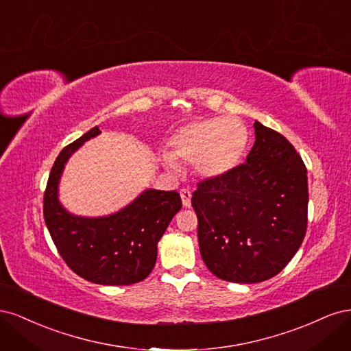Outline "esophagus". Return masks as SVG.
Instances as JSON below:
<instances>
[{
	"label": "esophagus",
	"mask_w": 351,
	"mask_h": 351,
	"mask_svg": "<svg viewBox=\"0 0 351 351\" xmlns=\"http://www.w3.org/2000/svg\"><path fill=\"white\" fill-rule=\"evenodd\" d=\"M180 196H182L183 206L190 208V205H192V193H190L187 189H183V190H180Z\"/></svg>",
	"instance_id": "1"
}]
</instances>
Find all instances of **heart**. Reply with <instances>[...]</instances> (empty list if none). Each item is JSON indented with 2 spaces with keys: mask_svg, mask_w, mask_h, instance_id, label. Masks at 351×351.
Listing matches in <instances>:
<instances>
[{
  "mask_svg": "<svg viewBox=\"0 0 351 351\" xmlns=\"http://www.w3.org/2000/svg\"><path fill=\"white\" fill-rule=\"evenodd\" d=\"M168 146V154L161 155L167 169L177 171V162H187L200 178L212 182L240 167L249 146V130L237 117L200 119L178 127Z\"/></svg>",
  "mask_w": 351,
  "mask_h": 351,
  "instance_id": "b5f03b06",
  "label": "heart"
}]
</instances>
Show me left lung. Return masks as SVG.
<instances>
[{"mask_svg":"<svg viewBox=\"0 0 351 351\" xmlns=\"http://www.w3.org/2000/svg\"><path fill=\"white\" fill-rule=\"evenodd\" d=\"M246 162L193 193L202 259L219 280L254 284L281 272L307 227V171L282 134L254 120Z\"/></svg>","mask_w":351,"mask_h":351,"instance_id":"1","label":"left lung"}]
</instances>
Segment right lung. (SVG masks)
Segmentation results:
<instances>
[{
	"label": "right lung",
	"instance_id": "add662e5",
	"mask_svg": "<svg viewBox=\"0 0 351 351\" xmlns=\"http://www.w3.org/2000/svg\"><path fill=\"white\" fill-rule=\"evenodd\" d=\"M99 134V127H93L60 152L44 196L45 224L61 258L79 277L101 285H130L154 269L158 243L182 209V199L174 190L145 189L112 214H71L60 200L61 176L71 155Z\"/></svg>",
	"mask_w": 351,
	"mask_h": 351
}]
</instances>
